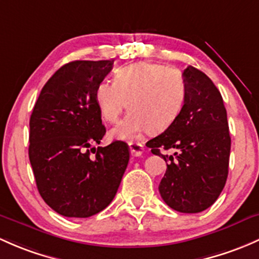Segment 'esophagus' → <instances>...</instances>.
I'll return each instance as SVG.
<instances>
[{
    "label": "esophagus",
    "instance_id": "obj_1",
    "mask_svg": "<svg viewBox=\"0 0 259 259\" xmlns=\"http://www.w3.org/2000/svg\"><path fill=\"white\" fill-rule=\"evenodd\" d=\"M129 148H130V154H132V156L134 157L140 156V155L144 152V146L139 143H130Z\"/></svg>",
    "mask_w": 259,
    "mask_h": 259
}]
</instances>
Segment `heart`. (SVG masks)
<instances>
[{
	"instance_id": "heart-1",
	"label": "heart",
	"mask_w": 259,
	"mask_h": 259,
	"mask_svg": "<svg viewBox=\"0 0 259 259\" xmlns=\"http://www.w3.org/2000/svg\"><path fill=\"white\" fill-rule=\"evenodd\" d=\"M186 98L181 73L150 62L125 65L114 81L103 79L94 88L95 105L105 121L115 122L125 108L130 111L109 133L115 140H133L146 130L164 132L179 118Z\"/></svg>"
}]
</instances>
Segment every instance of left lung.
Masks as SVG:
<instances>
[{
	"instance_id": "8db88e82",
	"label": "left lung",
	"mask_w": 259,
	"mask_h": 259,
	"mask_svg": "<svg viewBox=\"0 0 259 259\" xmlns=\"http://www.w3.org/2000/svg\"><path fill=\"white\" fill-rule=\"evenodd\" d=\"M182 77L187 84V98L181 114L146 146L167 162L159 185L166 205L182 213H197L213 205L225 187L231 137L227 111L212 80L191 65ZM160 148L178 151L168 157Z\"/></svg>"
}]
</instances>
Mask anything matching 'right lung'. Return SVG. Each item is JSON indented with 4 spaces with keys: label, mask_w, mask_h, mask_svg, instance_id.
Segmentation results:
<instances>
[{
    "label": "right lung",
    "mask_w": 259,
    "mask_h": 259,
    "mask_svg": "<svg viewBox=\"0 0 259 259\" xmlns=\"http://www.w3.org/2000/svg\"><path fill=\"white\" fill-rule=\"evenodd\" d=\"M113 63L111 59L64 64L45 84L32 111L28 155L37 189L62 216L85 219L103 211L126 170V143L94 146L105 135L94 88Z\"/></svg>",
    "instance_id": "1"
}]
</instances>
